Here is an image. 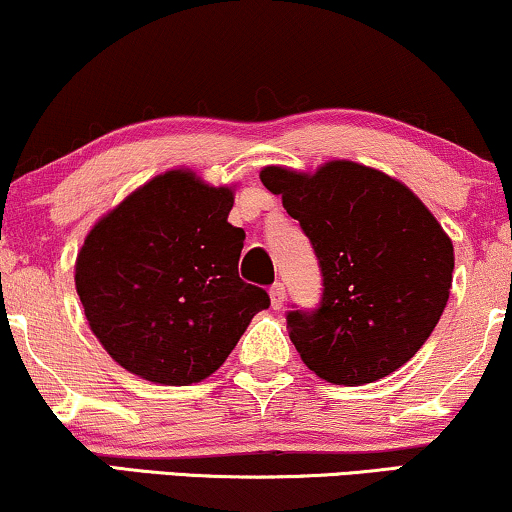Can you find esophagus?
<instances>
[{"mask_svg": "<svg viewBox=\"0 0 512 512\" xmlns=\"http://www.w3.org/2000/svg\"><path fill=\"white\" fill-rule=\"evenodd\" d=\"M269 297H271V307L281 309L283 304H286V288H283V283H274V286L269 288Z\"/></svg>", "mask_w": 512, "mask_h": 512, "instance_id": "obj_1", "label": "esophagus"}]
</instances>
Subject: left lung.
<instances>
[{"label":"left lung","instance_id":"left-lung-1","mask_svg":"<svg viewBox=\"0 0 512 512\" xmlns=\"http://www.w3.org/2000/svg\"><path fill=\"white\" fill-rule=\"evenodd\" d=\"M262 184L312 241L323 276L314 312H288L309 371L366 385L404 366L449 300L454 245L409 186L373 167L333 160L314 174L264 167Z\"/></svg>","mask_w":512,"mask_h":512}]
</instances>
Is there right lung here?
<instances>
[{
	"label": "right lung",
	"instance_id": "obj_1",
	"mask_svg": "<svg viewBox=\"0 0 512 512\" xmlns=\"http://www.w3.org/2000/svg\"><path fill=\"white\" fill-rule=\"evenodd\" d=\"M231 186L191 170L146 181L94 224L75 262L89 328L129 373L200 383L224 364L267 290L238 276L245 231L226 222Z\"/></svg>",
	"mask_w": 512,
	"mask_h": 512
}]
</instances>
